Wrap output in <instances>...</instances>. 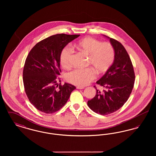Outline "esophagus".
Instances as JSON below:
<instances>
[{
	"mask_svg": "<svg viewBox=\"0 0 156 156\" xmlns=\"http://www.w3.org/2000/svg\"><path fill=\"white\" fill-rule=\"evenodd\" d=\"M76 88L78 89H84V87H76Z\"/></svg>",
	"mask_w": 156,
	"mask_h": 156,
	"instance_id": "obj_1",
	"label": "esophagus"
}]
</instances>
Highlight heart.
<instances>
[{
  "instance_id": "b5f03b06",
  "label": "heart",
  "mask_w": 156,
  "mask_h": 156,
  "mask_svg": "<svg viewBox=\"0 0 156 156\" xmlns=\"http://www.w3.org/2000/svg\"><path fill=\"white\" fill-rule=\"evenodd\" d=\"M78 50L89 55L88 63L91 64L98 73H103L111 67L115 59V50L109 43H101L92 37H86L75 44ZM74 50L68 45L60 54V63L64 68L72 66ZM95 72L91 67L76 68L68 73L66 80L78 87H84L95 78Z\"/></svg>"
}]
</instances>
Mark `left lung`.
Listing matches in <instances>:
<instances>
[{"label":"left lung","instance_id":"1","mask_svg":"<svg viewBox=\"0 0 156 156\" xmlns=\"http://www.w3.org/2000/svg\"><path fill=\"white\" fill-rule=\"evenodd\" d=\"M108 38L115 50V59L97 82L104 87L103 91L94 86L96 95L88 101L89 108L101 115L111 114L123 106L131 94L135 81L133 66L125 48L118 41Z\"/></svg>","mask_w":156,"mask_h":156}]
</instances>
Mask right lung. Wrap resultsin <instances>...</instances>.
I'll return each mask as SVG.
<instances>
[{
    "mask_svg": "<svg viewBox=\"0 0 156 156\" xmlns=\"http://www.w3.org/2000/svg\"><path fill=\"white\" fill-rule=\"evenodd\" d=\"M80 36L53 35L37 43L30 50L24 66L23 80L27 97L37 110L45 113L59 111L76 88L68 83L58 85L57 76L61 72L59 58L62 49Z\"/></svg>",
    "mask_w": 156,
    "mask_h": 156,
    "instance_id": "add662e5",
    "label": "right lung"
}]
</instances>
